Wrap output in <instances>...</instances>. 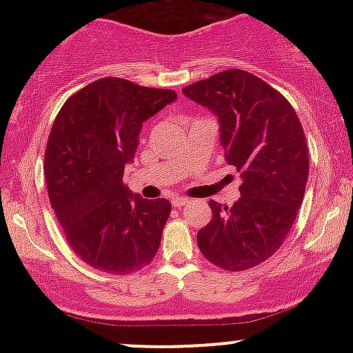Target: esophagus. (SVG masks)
<instances>
[{
	"mask_svg": "<svg viewBox=\"0 0 353 353\" xmlns=\"http://www.w3.org/2000/svg\"><path fill=\"white\" fill-rule=\"evenodd\" d=\"M189 202L188 197H176V199H172V205L174 208H182V205H188Z\"/></svg>",
	"mask_w": 353,
	"mask_h": 353,
	"instance_id": "1",
	"label": "esophagus"
}]
</instances>
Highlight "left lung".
<instances>
[{"label":"left lung","mask_w":353,"mask_h":353,"mask_svg":"<svg viewBox=\"0 0 353 353\" xmlns=\"http://www.w3.org/2000/svg\"><path fill=\"white\" fill-rule=\"evenodd\" d=\"M219 119L225 161L241 174L232 208L210 201L197 232L202 255L239 272L267 261L292 229L309 177V148L294 108L252 72L228 70L182 89Z\"/></svg>","instance_id":"obj_1"}]
</instances>
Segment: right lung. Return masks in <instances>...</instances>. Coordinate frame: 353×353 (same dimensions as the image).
Returning <instances> with one entry per match:
<instances>
[{"mask_svg":"<svg viewBox=\"0 0 353 353\" xmlns=\"http://www.w3.org/2000/svg\"><path fill=\"white\" fill-rule=\"evenodd\" d=\"M176 99L172 89L101 78L56 116L44 152L48 194L68 244L88 265L128 275L159 249L171 202L143 199L123 176L144 121Z\"/></svg>","mask_w":353,"mask_h":353,"instance_id":"right-lung-1","label":"right lung"}]
</instances>
